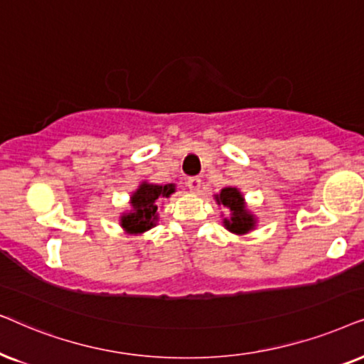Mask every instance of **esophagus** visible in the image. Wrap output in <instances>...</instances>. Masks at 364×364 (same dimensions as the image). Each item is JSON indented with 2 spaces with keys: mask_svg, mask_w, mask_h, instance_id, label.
I'll return each instance as SVG.
<instances>
[{
  "mask_svg": "<svg viewBox=\"0 0 364 364\" xmlns=\"http://www.w3.org/2000/svg\"><path fill=\"white\" fill-rule=\"evenodd\" d=\"M186 185H188V188H190L191 191H195V193H198L201 190V179L198 178V176H190L186 179Z\"/></svg>",
  "mask_w": 364,
  "mask_h": 364,
  "instance_id": "34e87169",
  "label": "esophagus"
}]
</instances>
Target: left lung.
Instances as JSON below:
<instances>
[{"label":"left lung","instance_id":"8db88e82","mask_svg":"<svg viewBox=\"0 0 364 364\" xmlns=\"http://www.w3.org/2000/svg\"><path fill=\"white\" fill-rule=\"evenodd\" d=\"M216 201L231 211L230 220H225V225L230 231L236 232V235H243V232H248L255 226L253 216L246 211L243 196H241V193L236 188H225V190H221L220 195L216 196Z\"/></svg>","mask_w":364,"mask_h":364}]
</instances>
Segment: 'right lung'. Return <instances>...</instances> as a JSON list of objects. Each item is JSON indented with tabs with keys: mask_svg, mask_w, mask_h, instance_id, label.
Returning a JSON list of instances; mask_svg holds the SVG:
<instances>
[{
	"mask_svg": "<svg viewBox=\"0 0 364 364\" xmlns=\"http://www.w3.org/2000/svg\"><path fill=\"white\" fill-rule=\"evenodd\" d=\"M174 193V185H148L143 183L132 198L133 213L121 218V226L129 232H143L154 226L158 201Z\"/></svg>",
	"mask_w": 364,
	"mask_h": 364,
	"instance_id": "right-lung-1",
	"label": "right lung"
}]
</instances>
